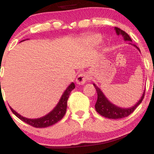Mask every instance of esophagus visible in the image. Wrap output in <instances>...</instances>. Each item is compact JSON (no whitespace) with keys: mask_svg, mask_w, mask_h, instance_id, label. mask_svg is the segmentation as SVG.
Here are the masks:
<instances>
[{"mask_svg":"<svg viewBox=\"0 0 154 154\" xmlns=\"http://www.w3.org/2000/svg\"><path fill=\"white\" fill-rule=\"evenodd\" d=\"M89 79V75L86 73H81L78 75V77L76 79V82L77 84L80 85H82L85 83Z\"/></svg>","mask_w":154,"mask_h":154,"instance_id":"esophagus-1","label":"esophagus"}]
</instances>
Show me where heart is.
<instances>
[{"mask_svg":"<svg viewBox=\"0 0 154 154\" xmlns=\"http://www.w3.org/2000/svg\"><path fill=\"white\" fill-rule=\"evenodd\" d=\"M100 40H101V36L100 35L95 34L87 37L85 40V42L89 45H96L100 43Z\"/></svg>","mask_w":154,"mask_h":154,"instance_id":"1","label":"heart"}]
</instances>
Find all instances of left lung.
<instances>
[{
  "label": "left lung",
  "instance_id": "8db88e82",
  "mask_svg": "<svg viewBox=\"0 0 154 154\" xmlns=\"http://www.w3.org/2000/svg\"><path fill=\"white\" fill-rule=\"evenodd\" d=\"M114 30L116 31V35H122L125 41L132 42V39L130 38L129 35L127 34L125 31L122 30L121 29H119V28L118 27H114ZM133 46H135L136 48L140 52L138 47L136 46L135 45H133ZM93 85H94L95 90H96L97 91V94H98V99H97V101L95 105V110H96L97 112L99 114H100L101 116H104V117L109 118V119H116L128 116L130 114H131L132 113L135 111L136 108L140 104L144 98L145 90L143 91V93L142 96H141V98H140V100L137 101V103H136L135 105L132 106V107L122 108L114 105V103H111V102L107 99V98L105 96V95L103 94V92L101 91V90H100L95 83H93Z\"/></svg>",
  "mask_w": 154,
  "mask_h": 154
}]
</instances>
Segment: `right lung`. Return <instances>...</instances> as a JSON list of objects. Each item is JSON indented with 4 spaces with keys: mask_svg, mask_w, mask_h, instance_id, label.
Segmentation results:
<instances>
[{
    "mask_svg": "<svg viewBox=\"0 0 154 154\" xmlns=\"http://www.w3.org/2000/svg\"><path fill=\"white\" fill-rule=\"evenodd\" d=\"M24 40H22V41H24ZM75 83L72 82L67 87L66 89L65 90V91L63 92V95H61V98H60L59 103L55 106L54 109L45 116H42L40 118H38V119H28V118L24 117V116H21L20 114H18L17 111L14 110L11 106L10 109L12 112H13V114H14L19 119H20L22 121L28 124V125L36 128H47V127L51 126V125L58 122L65 115L67 107V100H68L71 91L73 89H75Z\"/></svg>",
    "mask_w": 154,
    "mask_h": 154,
    "instance_id": "obj_1",
    "label": "right lung"
}]
</instances>
